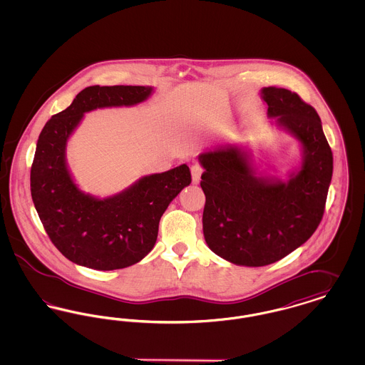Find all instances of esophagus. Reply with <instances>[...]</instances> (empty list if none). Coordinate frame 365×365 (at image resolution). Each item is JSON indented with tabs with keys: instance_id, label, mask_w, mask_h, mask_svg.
<instances>
[{
	"instance_id": "obj_1",
	"label": "esophagus",
	"mask_w": 365,
	"mask_h": 365,
	"mask_svg": "<svg viewBox=\"0 0 365 365\" xmlns=\"http://www.w3.org/2000/svg\"><path fill=\"white\" fill-rule=\"evenodd\" d=\"M202 173H204V170H202V167H201L200 164H194V165H191V180H192V183H194V185L200 183Z\"/></svg>"
}]
</instances>
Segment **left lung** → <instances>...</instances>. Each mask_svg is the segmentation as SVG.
Returning a JSON list of instances; mask_svg holds the SVG:
<instances>
[{
  "instance_id": "1",
  "label": "left lung",
  "mask_w": 365,
  "mask_h": 365,
  "mask_svg": "<svg viewBox=\"0 0 365 365\" xmlns=\"http://www.w3.org/2000/svg\"><path fill=\"white\" fill-rule=\"evenodd\" d=\"M271 124L298 140L301 160L286 180L260 173L242 145L207 149L204 238L209 249L235 265L264 267L307 242L319 226L332 178V153L311 105L287 88L262 87Z\"/></svg>"
}]
</instances>
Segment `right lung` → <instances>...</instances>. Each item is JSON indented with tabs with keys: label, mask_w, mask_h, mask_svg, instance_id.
<instances>
[{
	"label": "right lung",
	"mask_w": 365,
	"mask_h": 365,
	"mask_svg": "<svg viewBox=\"0 0 365 365\" xmlns=\"http://www.w3.org/2000/svg\"><path fill=\"white\" fill-rule=\"evenodd\" d=\"M152 86H90L52 116L39 134L31 167V197L53 245L68 260L98 271L122 269L155 246L158 223L191 183L186 164L145 175L127 189L100 198L81 190L67 164V143L85 113L146 101Z\"/></svg>",
	"instance_id": "obj_1"
}]
</instances>
